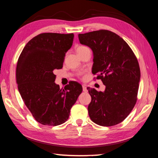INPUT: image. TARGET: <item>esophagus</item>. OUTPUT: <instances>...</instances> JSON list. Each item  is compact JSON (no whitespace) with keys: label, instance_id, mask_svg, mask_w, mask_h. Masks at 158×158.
Wrapping results in <instances>:
<instances>
[{"label":"esophagus","instance_id":"esophagus-1","mask_svg":"<svg viewBox=\"0 0 158 158\" xmlns=\"http://www.w3.org/2000/svg\"><path fill=\"white\" fill-rule=\"evenodd\" d=\"M82 88H83V91L85 92V93H87L88 90H87L86 85H82Z\"/></svg>","mask_w":158,"mask_h":158}]
</instances>
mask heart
<instances>
[{
    "label": "heart",
    "mask_w": 158,
    "mask_h": 158,
    "mask_svg": "<svg viewBox=\"0 0 158 158\" xmlns=\"http://www.w3.org/2000/svg\"><path fill=\"white\" fill-rule=\"evenodd\" d=\"M86 48V47H85V46H79L78 48H77V50H79V49H82V48Z\"/></svg>",
    "instance_id": "b5f03b06"
}]
</instances>
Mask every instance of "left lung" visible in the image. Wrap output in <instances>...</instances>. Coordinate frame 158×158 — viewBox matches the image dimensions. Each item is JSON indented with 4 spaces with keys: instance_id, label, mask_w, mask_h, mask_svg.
Returning a JSON list of instances; mask_svg holds the SVG:
<instances>
[{
    "instance_id": "1",
    "label": "left lung",
    "mask_w": 158,
    "mask_h": 158,
    "mask_svg": "<svg viewBox=\"0 0 158 158\" xmlns=\"http://www.w3.org/2000/svg\"><path fill=\"white\" fill-rule=\"evenodd\" d=\"M80 44L93 50L92 73L105 85L104 92L87 88L91 96L89 117L102 127L118 124L137 102L140 79L138 61L124 39L106 30L79 34Z\"/></svg>"
}]
</instances>
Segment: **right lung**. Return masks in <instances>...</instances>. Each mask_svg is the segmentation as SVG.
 Listing matches in <instances>:
<instances>
[{
    "instance_id": "1",
    "label": "right lung",
    "mask_w": 158,
    "mask_h": 158,
    "mask_svg": "<svg viewBox=\"0 0 158 158\" xmlns=\"http://www.w3.org/2000/svg\"><path fill=\"white\" fill-rule=\"evenodd\" d=\"M74 34L42 33L24 47L17 62L16 83L25 104L40 124L58 126L65 122L82 92L71 81L60 89L54 70L61 69Z\"/></svg>"
}]
</instances>
